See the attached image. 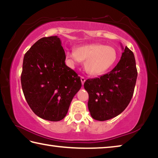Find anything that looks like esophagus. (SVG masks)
<instances>
[{
	"mask_svg": "<svg viewBox=\"0 0 158 158\" xmlns=\"http://www.w3.org/2000/svg\"><path fill=\"white\" fill-rule=\"evenodd\" d=\"M81 84H82V85H84V82H85V77H81Z\"/></svg>",
	"mask_w": 158,
	"mask_h": 158,
	"instance_id": "esophagus-1",
	"label": "esophagus"
}]
</instances>
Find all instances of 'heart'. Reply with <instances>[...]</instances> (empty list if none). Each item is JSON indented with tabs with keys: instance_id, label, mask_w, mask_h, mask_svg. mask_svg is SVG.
Masks as SVG:
<instances>
[{
	"instance_id": "1",
	"label": "heart",
	"mask_w": 158,
	"mask_h": 158,
	"mask_svg": "<svg viewBox=\"0 0 158 158\" xmlns=\"http://www.w3.org/2000/svg\"><path fill=\"white\" fill-rule=\"evenodd\" d=\"M117 57V52L114 47L98 43L78 47L74 52H65V58L69 65L74 67L81 60H85V71L93 76L106 73L114 66Z\"/></svg>"
}]
</instances>
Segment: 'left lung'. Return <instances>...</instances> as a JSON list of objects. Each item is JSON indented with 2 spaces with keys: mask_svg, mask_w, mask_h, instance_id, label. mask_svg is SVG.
<instances>
[{
  "mask_svg": "<svg viewBox=\"0 0 158 158\" xmlns=\"http://www.w3.org/2000/svg\"><path fill=\"white\" fill-rule=\"evenodd\" d=\"M121 47V60L111 72L84 83L89 98L88 107L97 121H106L121 114L132 98L137 78L135 58L129 48Z\"/></svg>",
  "mask_w": 158,
  "mask_h": 158,
  "instance_id": "1",
  "label": "left lung"
}]
</instances>
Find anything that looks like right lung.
<instances>
[{
	"label": "right lung",
	"mask_w": 158,
	"mask_h": 158,
	"mask_svg": "<svg viewBox=\"0 0 158 158\" xmlns=\"http://www.w3.org/2000/svg\"><path fill=\"white\" fill-rule=\"evenodd\" d=\"M65 53L58 36L42 37L25 53L21 87L29 106L50 121L65 117L81 87L80 77L65 65Z\"/></svg>",
	"instance_id": "obj_1"
}]
</instances>
